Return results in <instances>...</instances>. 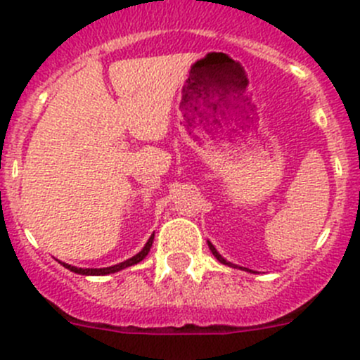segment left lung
Returning <instances> with one entry per match:
<instances>
[{"label":"left lung","mask_w":360,"mask_h":360,"mask_svg":"<svg viewBox=\"0 0 360 360\" xmlns=\"http://www.w3.org/2000/svg\"><path fill=\"white\" fill-rule=\"evenodd\" d=\"M209 248H210V252L214 253V257H215V259L219 260V262H221V264H228V266H231V267H236V266H233V264H231V262H228V260H226V259H222V257L219 255V252H217V250L214 248V245H212L210 241H209Z\"/></svg>","instance_id":"left-lung-1"}]
</instances>
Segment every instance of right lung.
<instances>
[{
    "mask_svg": "<svg viewBox=\"0 0 360 360\" xmlns=\"http://www.w3.org/2000/svg\"><path fill=\"white\" fill-rule=\"evenodd\" d=\"M151 243H153V234H151L148 243L145 245V248H143L141 252L136 253V255L132 257V259H127L126 262H120V264H117V266H112V267H103V269H81V267L69 266V264H63V267H67V269H70L72 272H75V274H82V276H105V274H112V272H117V271H120V269H126V267L134 266V264L141 262V260L145 259L146 255H148V252H150V248H151Z\"/></svg>",
    "mask_w": 360,
    "mask_h": 360,
    "instance_id": "right-lung-1",
    "label": "right lung"
}]
</instances>
